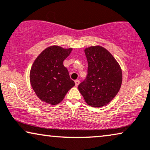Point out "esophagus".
Segmentation results:
<instances>
[{"label":"esophagus","mask_w":150,"mask_h":150,"mask_svg":"<svg viewBox=\"0 0 150 150\" xmlns=\"http://www.w3.org/2000/svg\"><path fill=\"white\" fill-rule=\"evenodd\" d=\"M79 80H78V79H77V80L75 81V86H78L79 84Z\"/></svg>","instance_id":"esophagus-1"}]
</instances>
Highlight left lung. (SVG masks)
I'll return each instance as SVG.
<instances>
[{"label":"left lung","mask_w":150,"mask_h":150,"mask_svg":"<svg viewBox=\"0 0 150 150\" xmlns=\"http://www.w3.org/2000/svg\"><path fill=\"white\" fill-rule=\"evenodd\" d=\"M84 52L88 74L78 86L79 91L90 106L102 107L110 102L120 90L122 71L112 55L103 47L93 46Z\"/></svg>","instance_id":"8db88e82"}]
</instances>
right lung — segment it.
<instances>
[{
	"mask_svg": "<svg viewBox=\"0 0 150 150\" xmlns=\"http://www.w3.org/2000/svg\"><path fill=\"white\" fill-rule=\"evenodd\" d=\"M72 49L51 46L35 59L30 71V82L41 101L56 105L63 100L68 91L75 86L63 64Z\"/></svg>",
	"mask_w": 150,
	"mask_h": 150,
	"instance_id": "right-lung-1",
	"label": "right lung"
}]
</instances>
